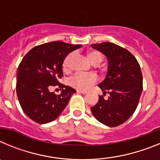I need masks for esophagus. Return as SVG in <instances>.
I'll list each match as a JSON object with an SVG mask.
<instances>
[{
	"instance_id": "1",
	"label": "esophagus",
	"mask_w": 160,
	"mask_h": 160,
	"mask_svg": "<svg viewBox=\"0 0 160 160\" xmlns=\"http://www.w3.org/2000/svg\"><path fill=\"white\" fill-rule=\"evenodd\" d=\"M77 91H78V93H81V94H87V90H79V89H78V90H77Z\"/></svg>"
}]
</instances>
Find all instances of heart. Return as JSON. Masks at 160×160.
Instances as JSON below:
<instances>
[{"label":"heart","mask_w":160,"mask_h":160,"mask_svg":"<svg viewBox=\"0 0 160 160\" xmlns=\"http://www.w3.org/2000/svg\"><path fill=\"white\" fill-rule=\"evenodd\" d=\"M72 58V54H69L63 62V68L64 70H68L70 66V59ZM88 58L91 63L94 65L99 64L102 61V55L100 52L93 50L88 53ZM97 76L94 73H75L73 77L70 78L69 83L70 86L79 89V90H87L97 81Z\"/></svg>","instance_id":"1"}]
</instances>
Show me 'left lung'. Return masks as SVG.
Wrapping results in <instances>:
<instances>
[{"label":"left lung","mask_w":160,"mask_h":160,"mask_svg":"<svg viewBox=\"0 0 160 160\" xmlns=\"http://www.w3.org/2000/svg\"><path fill=\"white\" fill-rule=\"evenodd\" d=\"M91 47L107 57L108 69L105 79L98 87L108 98L99 96L90 108L94 118L107 127H117L134 114L142 91L140 66L128 49L111 42L92 44Z\"/></svg>","instance_id":"obj_1"}]
</instances>
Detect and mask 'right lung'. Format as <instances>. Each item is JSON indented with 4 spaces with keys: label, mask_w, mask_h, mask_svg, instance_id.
<instances>
[{
    "label": "right lung",
    "mask_w": 160,
    "mask_h": 160,
    "mask_svg": "<svg viewBox=\"0 0 160 160\" xmlns=\"http://www.w3.org/2000/svg\"><path fill=\"white\" fill-rule=\"evenodd\" d=\"M82 45L51 42L35 46L20 63L17 73L16 90L20 105L29 118L40 124L50 122L62 114L74 89L59 83L63 76L62 64L66 56ZM63 87L60 95L48 90Z\"/></svg>",
    "instance_id": "obj_1"
}]
</instances>
